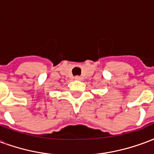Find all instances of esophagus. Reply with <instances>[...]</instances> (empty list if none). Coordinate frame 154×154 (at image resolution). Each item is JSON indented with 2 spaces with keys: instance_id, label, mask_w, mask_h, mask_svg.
Returning <instances> with one entry per match:
<instances>
[{
  "instance_id": "34e87169",
  "label": "esophagus",
  "mask_w": 154,
  "mask_h": 154,
  "mask_svg": "<svg viewBox=\"0 0 154 154\" xmlns=\"http://www.w3.org/2000/svg\"><path fill=\"white\" fill-rule=\"evenodd\" d=\"M75 80L81 81L82 80V77H81L80 76H76V77H75Z\"/></svg>"
}]
</instances>
